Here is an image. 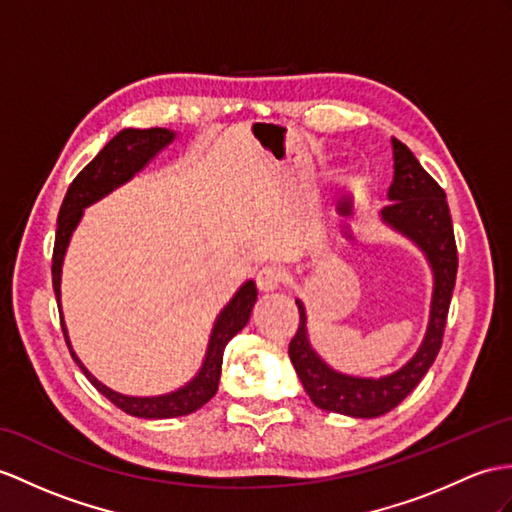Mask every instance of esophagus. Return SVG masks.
Instances as JSON below:
<instances>
[{
	"mask_svg": "<svg viewBox=\"0 0 512 512\" xmlns=\"http://www.w3.org/2000/svg\"><path fill=\"white\" fill-rule=\"evenodd\" d=\"M282 282H284V271L280 267H276V265H267V267H263V269L256 273L258 289L265 291V293L280 289Z\"/></svg>",
	"mask_w": 512,
	"mask_h": 512,
	"instance_id": "1",
	"label": "esophagus"
}]
</instances>
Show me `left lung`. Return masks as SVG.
<instances>
[{
    "label": "left lung",
    "instance_id": "left-lung-1",
    "mask_svg": "<svg viewBox=\"0 0 512 512\" xmlns=\"http://www.w3.org/2000/svg\"><path fill=\"white\" fill-rule=\"evenodd\" d=\"M393 169L395 176L389 189L391 204L384 206L382 219L413 239L426 252L434 271L430 326L419 352L400 371L380 380L343 376L323 363L310 347L302 302H297L299 326L289 343L291 363L315 406L360 419L389 413L410 395L432 367L443 345L458 271L454 226L445 191L419 165L415 154L397 139H393Z\"/></svg>",
    "mask_w": 512,
    "mask_h": 512
}]
</instances>
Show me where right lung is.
Segmentation results:
<instances>
[{"mask_svg":"<svg viewBox=\"0 0 512 512\" xmlns=\"http://www.w3.org/2000/svg\"><path fill=\"white\" fill-rule=\"evenodd\" d=\"M173 136L176 134L165 128L121 130L115 139L108 141L102 152H99L89 165L78 173L76 180L69 184L67 195L62 199V206L58 213V228H56L54 256H52V282H54V293L58 302H60L62 258H65V249L69 245L71 232L76 230L78 221L82 217V210L86 206H91L93 202H97V199H102L112 189H117L119 184L128 182L136 171H141L147 165L149 158H154L162 147L173 141ZM256 295L258 291L252 280L241 286L239 293L232 297V302L223 308V313L217 317L213 334H210L206 360L197 376L176 393L158 395V397H128V395L110 391L108 386L97 382L80 363L78 356L73 354L62 317H60V326H62V334H65V341L69 345V352L73 360L78 363V367L84 371V376L91 380V384L99 393L108 397V400L117 408H121L123 413L143 417V419L182 417V415L195 413L197 408H202L210 397L217 393L219 378H221L223 350H226V345L230 343L232 336L239 334L245 328L249 315H252Z\"/></svg>","mask_w":512,"mask_h":512,"instance_id":"1","label":"right lung"}]
</instances>
